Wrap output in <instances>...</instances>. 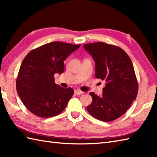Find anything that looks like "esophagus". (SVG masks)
Returning <instances> with one entry per match:
<instances>
[{"instance_id":"obj_1","label":"esophagus","mask_w":157,"mask_h":157,"mask_svg":"<svg viewBox=\"0 0 157 157\" xmlns=\"http://www.w3.org/2000/svg\"><path fill=\"white\" fill-rule=\"evenodd\" d=\"M75 94H76L77 95H80L82 94H84V92L80 90H75Z\"/></svg>"}]
</instances>
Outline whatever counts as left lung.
<instances>
[{
  "label": "left lung",
  "instance_id": "1",
  "mask_svg": "<svg viewBox=\"0 0 157 157\" xmlns=\"http://www.w3.org/2000/svg\"><path fill=\"white\" fill-rule=\"evenodd\" d=\"M95 61V75L106 82L102 96L90 92L92 102L87 111L102 121H111L128 111L138 90L134 66L128 55L121 48L105 42L84 44Z\"/></svg>",
  "mask_w": 157,
  "mask_h": 157
}]
</instances>
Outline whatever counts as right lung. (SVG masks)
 Wrapping results in <instances>:
<instances>
[{
    "mask_svg": "<svg viewBox=\"0 0 157 157\" xmlns=\"http://www.w3.org/2000/svg\"><path fill=\"white\" fill-rule=\"evenodd\" d=\"M79 46L50 42L32 50L23 60L16 89L23 105L33 114L46 118L64 111L74 90L56 84L54 75L63 73L65 60Z\"/></svg>",
    "mask_w": 157,
    "mask_h": 157,
    "instance_id": "add662e5",
    "label": "right lung"
}]
</instances>
